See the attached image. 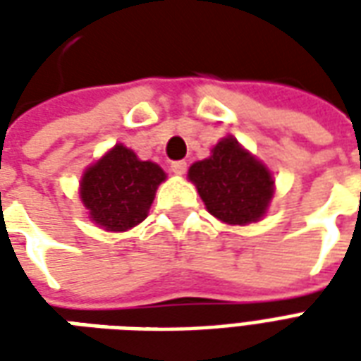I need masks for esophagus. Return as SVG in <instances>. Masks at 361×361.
Returning a JSON list of instances; mask_svg holds the SVG:
<instances>
[{"instance_id":"1","label":"esophagus","mask_w":361,"mask_h":361,"mask_svg":"<svg viewBox=\"0 0 361 361\" xmlns=\"http://www.w3.org/2000/svg\"><path fill=\"white\" fill-rule=\"evenodd\" d=\"M172 172L176 173V176H183V173L188 172V162L185 160H176V162H172Z\"/></svg>"}]
</instances>
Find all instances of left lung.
<instances>
[{
    "instance_id": "8db88e82",
    "label": "left lung",
    "mask_w": 361,
    "mask_h": 361,
    "mask_svg": "<svg viewBox=\"0 0 361 361\" xmlns=\"http://www.w3.org/2000/svg\"><path fill=\"white\" fill-rule=\"evenodd\" d=\"M189 180L212 216L226 224H250L265 214L272 197V178L265 166L226 137L212 154L189 168Z\"/></svg>"
}]
</instances>
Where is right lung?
<instances>
[{"label":"right lung","mask_w":361,"mask_h":361,"mask_svg":"<svg viewBox=\"0 0 361 361\" xmlns=\"http://www.w3.org/2000/svg\"><path fill=\"white\" fill-rule=\"evenodd\" d=\"M166 173L142 162L133 150L116 145L82 176L81 199L90 219L110 232H126L147 219L157 188Z\"/></svg>","instance_id":"right-lung-1"}]
</instances>
